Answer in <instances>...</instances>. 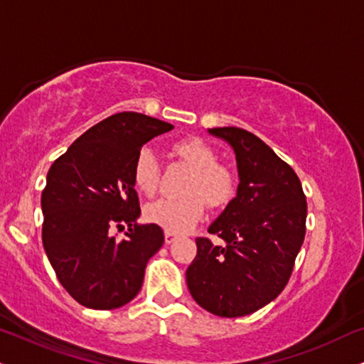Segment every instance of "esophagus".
Wrapping results in <instances>:
<instances>
[{
    "label": "esophagus",
    "instance_id": "34e87169",
    "mask_svg": "<svg viewBox=\"0 0 364 364\" xmlns=\"http://www.w3.org/2000/svg\"><path fill=\"white\" fill-rule=\"evenodd\" d=\"M177 240V235H173V232H165V243L167 245H170V243H173V241Z\"/></svg>",
    "mask_w": 364,
    "mask_h": 364
}]
</instances>
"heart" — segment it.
Wrapping results in <instances>:
<instances>
[{
  "instance_id": "b5f03b06",
  "label": "heart",
  "mask_w": 364,
  "mask_h": 364,
  "mask_svg": "<svg viewBox=\"0 0 364 364\" xmlns=\"http://www.w3.org/2000/svg\"><path fill=\"white\" fill-rule=\"evenodd\" d=\"M173 154L192 168L183 192L175 199L155 200L145 209V219L168 232H186L203 218L205 200L210 208H224L236 192V175L230 167L218 164L216 151L200 138L191 136L175 141ZM133 186L143 196H154L159 186V161L154 151L141 148L133 161Z\"/></svg>"
}]
</instances>
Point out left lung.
Wrapping results in <instances>:
<instances>
[{"instance_id":"1","label":"left lung","mask_w":364,"mask_h":364,"mask_svg":"<svg viewBox=\"0 0 364 364\" xmlns=\"http://www.w3.org/2000/svg\"><path fill=\"white\" fill-rule=\"evenodd\" d=\"M209 133L235 150L240 186L208 230L224 243L196 240L187 287L208 312L241 317L270 304L289 284L306 237L307 200L294 168L257 134L236 127Z\"/></svg>"}]
</instances>
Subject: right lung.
<instances>
[{"mask_svg": "<svg viewBox=\"0 0 364 364\" xmlns=\"http://www.w3.org/2000/svg\"><path fill=\"white\" fill-rule=\"evenodd\" d=\"M173 127L124 111L80 134L53 161L42 192V241L62 287L80 306L123 307L143 285L148 259L164 245L156 224L138 226L133 161L148 140ZM130 228L119 242L114 229Z\"/></svg>", "mask_w": 364, "mask_h": 364, "instance_id": "obj_1", "label": "right lung"}]
</instances>
